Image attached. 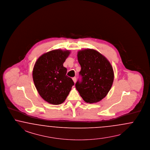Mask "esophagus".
Returning a JSON list of instances; mask_svg holds the SVG:
<instances>
[{
    "label": "esophagus",
    "mask_w": 150,
    "mask_h": 150,
    "mask_svg": "<svg viewBox=\"0 0 150 150\" xmlns=\"http://www.w3.org/2000/svg\"><path fill=\"white\" fill-rule=\"evenodd\" d=\"M73 81V82L74 83L76 82V81H77V78L76 77H73L72 78Z\"/></svg>",
    "instance_id": "obj_1"
}]
</instances>
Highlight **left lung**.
I'll return each instance as SVG.
<instances>
[{
  "label": "left lung",
  "mask_w": 150,
  "mask_h": 150,
  "mask_svg": "<svg viewBox=\"0 0 150 150\" xmlns=\"http://www.w3.org/2000/svg\"><path fill=\"white\" fill-rule=\"evenodd\" d=\"M78 60L81 70V79L76 88L87 103L99 102L106 96L114 81V72L110 62L102 54L93 49L78 52Z\"/></svg>",
  "instance_id": "obj_1"
}]
</instances>
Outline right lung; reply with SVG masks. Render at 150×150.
Returning a JSON list of instances; mask_svg holds the SVG:
<instances>
[{"mask_svg": "<svg viewBox=\"0 0 150 150\" xmlns=\"http://www.w3.org/2000/svg\"><path fill=\"white\" fill-rule=\"evenodd\" d=\"M70 52L55 50L42 54L35 64L33 78L39 94L54 105L62 103L74 83L63 64Z\"/></svg>", "mask_w": 150, "mask_h": 150, "instance_id": "obj_1", "label": "right lung"}]
</instances>
